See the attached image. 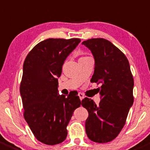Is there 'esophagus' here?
<instances>
[{"label": "esophagus", "mask_w": 150, "mask_h": 150, "mask_svg": "<svg viewBox=\"0 0 150 150\" xmlns=\"http://www.w3.org/2000/svg\"><path fill=\"white\" fill-rule=\"evenodd\" d=\"M78 96H79V98H80V99H81V100H82V99H83V98H84V96H83V95L82 94L81 92H79V93H78Z\"/></svg>", "instance_id": "1"}]
</instances>
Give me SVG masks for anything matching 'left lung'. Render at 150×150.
I'll list each match as a JSON object with an SVG mask.
<instances>
[{
  "label": "left lung",
  "instance_id": "1",
  "mask_svg": "<svg viewBox=\"0 0 150 150\" xmlns=\"http://www.w3.org/2000/svg\"><path fill=\"white\" fill-rule=\"evenodd\" d=\"M82 44L95 59L91 82L101 85L98 105L88 98L81 100L89 113L85 123L86 135L94 142H110L120 133L133 104V77L127 57L110 41L92 38Z\"/></svg>",
  "mask_w": 150,
  "mask_h": 150
}]
</instances>
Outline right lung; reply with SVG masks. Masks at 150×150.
I'll use <instances>...</instances> for the list:
<instances>
[{
  "mask_svg": "<svg viewBox=\"0 0 150 150\" xmlns=\"http://www.w3.org/2000/svg\"><path fill=\"white\" fill-rule=\"evenodd\" d=\"M81 42L49 38L38 43L23 63L20 86L23 116L35 137L47 145L63 142L74 110L81 106L78 92L58 95V78L64 61Z\"/></svg>",
  "mask_w": 150,
  "mask_h": 150,
  "instance_id": "add662e5",
  "label": "right lung"
}]
</instances>
